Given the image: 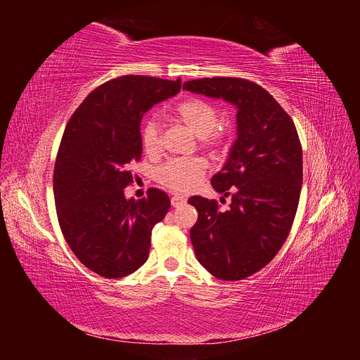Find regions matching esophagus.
Instances as JSON below:
<instances>
[{
  "label": "esophagus",
  "mask_w": 360,
  "mask_h": 360,
  "mask_svg": "<svg viewBox=\"0 0 360 360\" xmlns=\"http://www.w3.org/2000/svg\"><path fill=\"white\" fill-rule=\"evenodd\" d=\"M184 202H186V200H184V197H181V195H179V193H176V195H174V197L171 198L172 207H179V205H181V204H184Z\"/></svg>",
  "instance_id": "34e87169"
}]
</instances>
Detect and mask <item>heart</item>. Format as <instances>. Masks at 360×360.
I'll use <instances>...</instances> for the list:
<instances>
[{"mask_svg": "<svg viewBox=\"0 0 360 360\" xmlns=\"http://www.w3.org/2000/svg\"><path fill=\"white\" fill-rule=\"evenodd\" d=\"M176 115L183 124L200 136L207 147H221L226 141V130L219 126V111L201 99L183 101L176 108ZM141 143L148 155H158L162 147V130L156 117L147 118L141 129ZM204 158L171 159L160 165L155 176L156 180L172 191H192L204 177L207 171Z\"/></svg>", "mask_w": 360, "mask_h": 360, "instance_id": "b5f03b06", "label": "heart"}]
</instances>
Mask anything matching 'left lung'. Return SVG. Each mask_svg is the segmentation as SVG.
<instances>
[{
    "label": "left lung",
    "mask_w": 360,
    "mask_h": 360,
    "mask_svg": "<svg viewBox=\"0 0 360 360\" xmlns=\"http://www.w3.org/2000/svg\"><path fill=\"white\" fill-rule=\"evenodd\" d=\"M183 90L237 106V139L212 186L231 197L189 198L198 212L191 242L200 264L222 281H240L267 266L287 240L297 212L302 144L291 117L263 86L243 78H204ZM225 201V198H222Z\"/></svg>",
    "instance_id": "left-lung-1"
}]
</instances>
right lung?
Wrapping results in <instances>:
<instances>
[{"mask_svg":"<svg viewBox=\"0 0 360 360\" xmlns=\"http://www.w3.org/2000/svg\"><path fill=\"white\" fill-rule=\"evenodd\" d=\"M181 79L124 75L94 89L64 130L53 168L58 224L72 252L108 279L134 274L148 258L151 230L169 210L156 188L126 200L130 163L143 153L139 124L151 106L180 91Z\"/></svg>","mask_w":360,"mask_h":360,"instance_id":"1","label":"right lung"}]
</instances>
